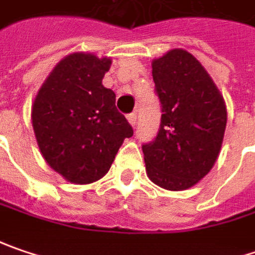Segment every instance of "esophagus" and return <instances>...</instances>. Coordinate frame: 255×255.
<instances>
[{"instance_id":"obj_1","label":"esophagus","mask_w":255,"mask_h":255,"mask_svg":"<svg viewBox=\"0 0 255 255\" xmlns=\"http://www.w3.org/2000/svg\"><path fill=\"white\" fill-rule=\"evenodd\" d=\"M136 119H137V116H136V113H130V115H128V121H129V123L132 125V126H134L136 125Z\"/></svg>"}]
</instances>
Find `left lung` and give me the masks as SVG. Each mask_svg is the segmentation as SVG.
<instances>
[{"mask_svg":"<svg viewBox=\"0 0 255 255\" xmlns=\"http://www.w3.org/2000/svg\"><path fill=\"white\" fill-rule=\"evenodd\" d=\"M162 118L155 140L142 145L149 179L184 191L212 169L227 126L224 97L191 53L173 48L152 61Z\"/></svg>","mask_w":255,"mask_h":255,"instance_id":"1","label":"left lung"}]
</instances>
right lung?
Masks as SVG:
<instances>
[{
  "mask_svg": "<svg viewBox=\"0 0 255 255\" xmlns=\"http://www.w3.org/2000/svg\"><path fill=\"white\" fill-rule=\"evenodd\" d=\"M112 60L73 53L48 74L34 99L32 129L45 162L71 184H92L110 169L133 129L102 80Z\"/></svg>",
  "mask_w": 255,
  "mask_h": 255,
  "instance_id": "right-lung-1",
  "label": "right lung"
}]
</instances>
